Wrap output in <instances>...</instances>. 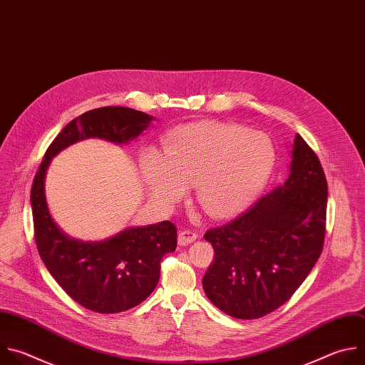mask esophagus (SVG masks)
I'll return each instance as SVG.
<instances>
[{
    "mask_svg": "<svg viewBox=\"0 0 365 365\" xmlns=\"http://www.w3.org/2000/svg\"><path fill=\"white\" fill-rule=\"evenodd\" d=\"M197 237H198V235H197L195 232L182 230V232L178 233V245H180V246H187V245L192 243Z\"/></svg>",
    "mask_w": 365,
    "mask_h": 365,
    "instance_id": "34e87169",
    "label": "esophagus"
}]
</instances>
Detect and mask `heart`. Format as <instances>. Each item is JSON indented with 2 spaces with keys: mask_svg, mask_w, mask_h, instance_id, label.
<instances>
[{
  "mask_svg": "<svg viewBox=\"0 0 365 365\" xmlns=\"http://www.w3.org/2000/svg\"><path fill=\"white\" fill-rule=\"evenodd\" d=\"M273 165L274 148L266 133L237 123L197 122L174 129L161 157L145 154L140 174L154 200L177 202L192 185L197 204L225 218L260 192Z\"/></svg>",
  "mask_w": 365,
  "mask_h": 365,
  "instance_id": "1",
  "label": "heart"
}]
</instances>
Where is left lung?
Returning a JSON list of instances; mask_svg holds the SVG:
<instances>
[{
  "instance_id": "obj_1",
  "label": "left lung",
  "mask_w": 365,
  "mask_h": 365,
  "mask_svg": "<svg viewBox=\"0 0 365 365\" xmlns=\"http://www.w3.org/2000/svg\"><path fill=\"white\" fill-rule=\"evenodd\" d=\"M287 180L233 222L204 239L214 262L202 277L207 298L237 319H257L282 307L321 256L328 185L315 153L297 133Z\"/></svg>"
}]
</instances>
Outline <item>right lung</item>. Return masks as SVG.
<instances>
[{"instance_id": "1", "label": "right lung", "mask_w": 365, "mask_h": 365, "mask_svg": "<svg viewBox=\"0 0 365 365\" xmlns=\"http://www.w3.org/2000/svg\"><path fill=\"white\" fill-rule=\"evenodd\" d=\"M154 119L123 106L85 112L54 138L34 177L30 200L40 257L73 301L98 314L128 311L154 292L161 259L177 247V229L167 220L129 227L101 242L73 239L51 218L46 200V174L51 160L70 145L88 138L128 143L148 129Z\"/></svg>"}]
</instances>
